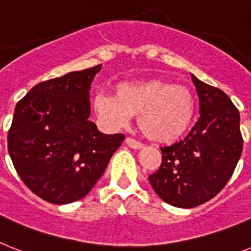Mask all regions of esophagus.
<instances>
[{"mask_svg": "<svg viewBox=\"0 0 251 251\" xmlns=\"http://www.w3.org/2000/svg\"><path fill=\"white\" fill-rule=\"evenodd\" d=\"M125 143L126 146H129L132 150H142V148H143V144L140 143V142H138V140L131 139V138H126Z\"/></svg>", "mask_w": 251, "mask_h": 251, "instance_id": "1", "label": "esophagus"}]
</instances>
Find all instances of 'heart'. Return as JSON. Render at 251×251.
Wrapping results in <instances>:
<instances>
[{
	"label": "heart",
	"instance_id": "b5f03b06",
	"mask_svg": "<svg viewBox=\"0 0 251 251\" xmlns=\"http://www.w3.org/2000/svg\"><path fill=\"white\" fill-rule=\"evenodd\" d=\"M93 108L101 125L109 130L125 127L138 115L140 131L152 142H178L196 117V99L188 87L162 78L121 82L113 95L99 94Z\"/></svg>",
	"mask_w": 251,
	"mask_h": 251
}]
</instances>
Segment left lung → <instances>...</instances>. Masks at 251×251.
Returning <instances> with one entry per match:
<instances>
[{
    "instance_id": "8db88e82",
    "label": "left lung",
    "mask_w": 251,
    "mask_h": 251,
    "mask_svg": "<svg viewBox=\"0 0 251 251\" xmlns=\"http://www.w3.org/2000/svg\"><path fill=\"white\" fill-rule=\"evenodd\" d=\"M191 77L201 116L184 139L161 148L162 164L150 175L158 197L183 209L217 196L235 172L242 152L237 108L221 89Z\"/></svg>"
}]
</instances>
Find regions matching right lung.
<instances>
[{
  "instance_id": "add662e5",
  "label": "right lung",
  "mask_w": 251,
  "mask_h": 251,
  "mask_svg": "<svg viewBox=\"0 0 251 251\" xmlns=\"http://www.w3.org/2000/svg\"><path fill=\"white\" fill-rule=\"evenodd\" d=\"M101 66L67 73L32 87L16 104L7 148L24 184L56 205L82 199L125 139L98 130L90 87Z\"/></svg>"
}]
</instances>
